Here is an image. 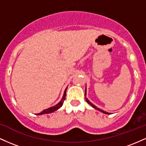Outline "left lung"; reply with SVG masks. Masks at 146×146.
I'll return each instance as SVG.
<instances>
[{
    "instance_id": "left-lung-1",
    "label": "left lung",
    "mask_w": 146,
    "mask_h": 146,
    "mask_svg": "<svg viewBox=\"0 0 146 146\" xmlns=\"http://www.w3.org/2000/svg\"><path fill=\"white\" fill-rule=\"evenodd\" d=\"M86 90H85V100H86V102L88 104H89L92 107H93V108H95V109H97V110H100V111H101V112H102V113H105V114H109L108 113H107V112H105V111H104V110H102V109H100V108H98V107H96L94 105V104H93L91 103V102H90L89 100H88V99H87L86 98Z\"/></svg>"
}]
</instances>
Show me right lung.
Instances as JSON below:
<instances>
[{
  "label": "right lung",
  "instance_id": "obj_1",
  "mask_svg": "<svg viewBox=\"0 0 146 146\" xmlns=\"http://www.w3.org/2000/svg\"><path fill=\"white\" fill-rule=\"evenodd\" d=\"M66 89H67V88H66L64 90V95L62 97V100L60 101L59 103L58 104L54 106L53 107H51V108H48L47 109H45L43 110V111L40 112V113H38L37 115H42V114H47V113H53V112L56 111L58 109H59L60 107L62 106L64 103V101L65 100V99H66Z\"/></svg>",
  "mask_w": 146,
  "mask_h": 146
}]
</instances>
